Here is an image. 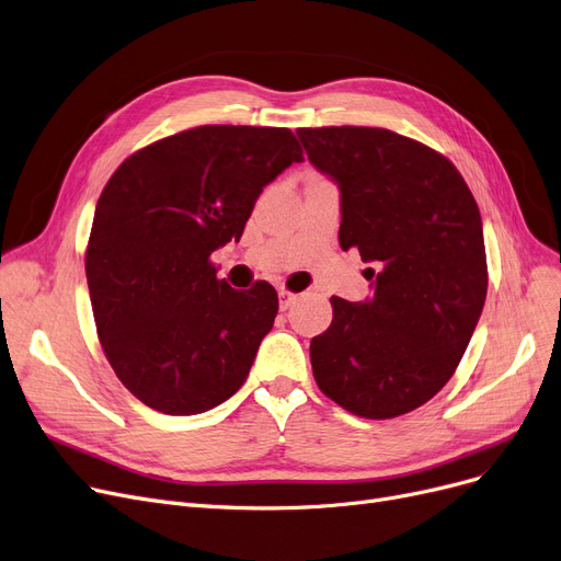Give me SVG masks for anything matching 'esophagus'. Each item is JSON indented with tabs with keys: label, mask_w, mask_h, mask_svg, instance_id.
I'll return each mask as SVG.
<instances>
[{
	"label": "esophagus",
	"mask_w": 561,
	"mask_h": 561,
	"mask_svg": "<svg viewBox=\"0 0 561 561\" xmlns=\"http://www.w3.org/2000/svg\"><path fill=\"white\" fill-rule=\"evenodd\" d=\"M296 300H298V296L296 294H290V290H279V309L282 311H286V309H290L296 305Z\"/></svg>",
	"instance_id": "34e87169"
}]
</instances>
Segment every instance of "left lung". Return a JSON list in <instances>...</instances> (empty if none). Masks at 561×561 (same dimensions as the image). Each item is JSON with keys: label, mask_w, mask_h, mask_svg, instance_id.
<instances>
[{"label": "left lung", "mask_w": 561, "mask_h": 561, "mask_svg": "<svg viewBox=\"0 0 561 561\" xmlns=\"http://www.w3.org/2000/svg\"><path fill=\"white\" fill-rule=\"evenodd\" d=\"M309 162L339 187L341 250H359L362 302L332 298L311 339L321 392L367 420L405 415L454 376L485 302L483 229L458 169L385 128H300Z\"/></svg>", "instance_id": "obj_1"}]
</instances>
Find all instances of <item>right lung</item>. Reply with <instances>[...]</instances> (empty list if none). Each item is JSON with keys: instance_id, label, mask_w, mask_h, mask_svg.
Segmentation results:
<instances>
[{"instance_id": "add662e5", "label": "right lung", "mask_w": 561, "mask_h": 561, "mask_svg": "<svg viewBox=\"0 0 561 561\" xmlns=\"http://www.w3.org/2000/svg\"><path fill=\"white\" fill-rule=\"evenodd\" d=\"M286 128L202 126L130 156L95 206L87 284L114 374L164 415H199L245 382L277 294L236 290L208 261L240 240L256 199L302 162Z\"/></svg>"}]
</instances>
